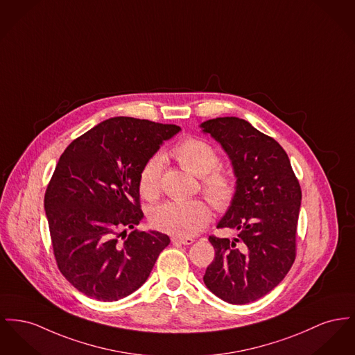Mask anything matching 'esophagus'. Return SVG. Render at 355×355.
<instances>
[{
  "label": "esophagus",
  "instance_id": "1",
  "mask_svg": "<svg viewBox=\"0 0 355 355\" xmlns=\"http://www.w3.org/2000/svg\"><path fill=\"white\" fill-rule=\"evenodd\" d=\"M171 243L178 244V245H191L194 243V240L193 239H184V237H173Z\"/></svg>",
  "mask_w": 355,
  "mask_h": 355
}]
</instances>
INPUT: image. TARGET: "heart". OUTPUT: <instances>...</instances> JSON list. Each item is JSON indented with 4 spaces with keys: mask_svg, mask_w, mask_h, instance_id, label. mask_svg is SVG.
<instances>
[{
    "mask_svg": "<svg viewBox=\"0 0 355 355\" xmlns=\"http://www.w3.org/2000/svg\"><path fill=\"white\" fill-rule=\"evenodd\" d=\"M170 155L191 174L201 177V190L210 204L220 211L232 207L237 184L225 168L218 167L220 154L209 142L200 138H187L173 147ZM162 158L151 157L139 173L138 187L147 201L161 196ZM211 220V208L204 200L170 201L151 210L153 228L175 237H191L204 230Z\"/></svg>",
    "mask_w": 355,
    "mask_h": 355,
    "instance_id": "obj_1",
    "label": "heart"
}]
</instances>
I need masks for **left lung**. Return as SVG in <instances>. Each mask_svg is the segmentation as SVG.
Instances as JSON below:
<instances>
[{"label": "left lung", "mask_w": 355, "mask_h": 355, "mask_svg": "<svg viewBox=\"0 0 355 355\" xmlns=\"http://www.w3.org/2000/svg\"><path fill=\"white\" fill-rule=\"evenodd\" d=\"M201 127L224 147L237 178L217 228L239 230L233 241L209 237L216 254L204 283L223 300L247 304L272 291L295 261L302 190L284 148L247 121L224 116Z\"/></svg>", "instance_id": "left-lung-1"}]
</instances>
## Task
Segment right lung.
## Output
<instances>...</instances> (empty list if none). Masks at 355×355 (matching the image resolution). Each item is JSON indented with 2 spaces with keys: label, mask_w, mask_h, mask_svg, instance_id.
I'll return each mask as SVG.
<instances>
[{
  "label": "right lung",
  "mask_w": 355,
  "mask_h": 355,
  "mask_svg": "<svg viewBox=\"0 0 355 355\" xmlns=\"http://www.w3.org/2000/svg\"><path fill=\"white\" fill-rule=\"evenodd\" d=\"M180 130L118 116L64 150L44 208L56 264L88 297L115 302L137 291L168 245L164 233L134 230L144 218L138 180L164 141Z\"/></svg>",
  "instance_id": "obj_1"
}]
</instances>
